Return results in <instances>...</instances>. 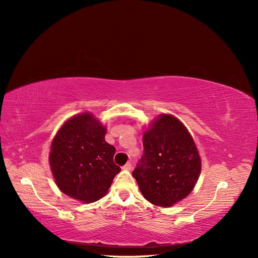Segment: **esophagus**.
Instances as JSON below:
<instances>
[{
	"label": "esophagus",
	"instance_id": "obj_1",
	"mask_svg": "<svg viewBox=\"0 0 258 258\" xmlns=\"http://www.w3.org/2000/svg\"><path fill=\"white\" fill-rule=\"evenodd\" d=\"M122 169L123 170H126V171H130L131 169H132V166H131V163L130 162H127L126 165H124L123 167H122Z\"/></svg>",
	"mask_w": 258,
	"mask_h": 258
}]
</instances>
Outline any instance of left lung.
Returning a JSON list of instances; mask_svg holds the SVG:
<instances>
[{
	"label": "left lung",
	"instance_id": "obj_1",
	"mask_svg": "<svg viewBox=\"0 0 258 258\" xmlns=\"http://www.w3.org/2000/svg\"><path fill=\"white\" fill-rule=\"evenodd\" d=\"M144 155L132 175L151 204L170 208L192 191L201 158L190 132L171 114H159L143 134Z\"/></svg>",
	"mask_w": 258,
	"mask_h": 258
}]
</instances>
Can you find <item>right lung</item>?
<instances>
[{"label":"right lung","mask_w":258,"mask_h":258,"mask_svg":"<svg viewBox=\"0 0 258 258\" xmlns=\"http://www.w3.org/2000/svg\"><path fill=\"white\" fill-rule=\"evenodd\" d=\"M106 127L90 112L70 117L50 144L49 166L58 188L72 199L90 204L104 197L120 168L115 147L105 141Z\"/></svg>","instance_id":"add662e5"}]
</instances>
